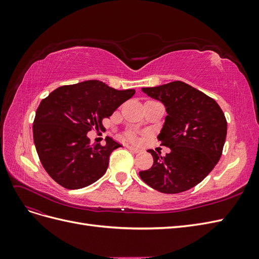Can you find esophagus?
I'll use <instances>...</instances> for the list:
<instances>
[{
  "label": "esophagus",
  "instance_id": "obj_1",
  "mask_svg": "<svg viewBox=\"0 0 259 259\" xmlns=\"http://www.w3.org/2000/svg\"><path fill=\"white\" fill-rule=\"evenodd\" d=\"M127 149H128L130 151H132L133 153H138V152L142 151V150H140V149H138L136 147H132V146H127Z\"/></svg>",
  "mask_w": 259,
  "mask_h": 259
}]
</instances>
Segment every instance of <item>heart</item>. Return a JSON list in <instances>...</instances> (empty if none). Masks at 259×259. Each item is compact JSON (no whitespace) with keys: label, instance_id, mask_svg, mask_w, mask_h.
Returning a JSON list of instances; mask_svg holds the SVG:
<instances>
[{"label":"heart","instance_id":"1","mask_svg":"<svg viewBox=\"0 0 259 259\" xmlns=\"http://www.w3.org/2000/svg\"><path fill=\"white\" fill-rule=\"evenodd\" d=\"M127 138H128L130 140H133V142H134V140L136 139V138H135V136L133 135V134H128V135H127Z\"/></svg>","mask_w":259,"mask_h":259}]
</instances>
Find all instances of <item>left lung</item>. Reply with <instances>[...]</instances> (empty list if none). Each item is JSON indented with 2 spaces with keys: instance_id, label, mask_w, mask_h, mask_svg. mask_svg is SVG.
Here are the masks:
<instances>
[{
  "instance_id": "1",
  "label": "left lung",
  "mask_w": 259,
  "mask_h": 259,
  "mask_svg": "<svg viewBox=\"0 0 259 259\" xmlns=\"http://www.w3.org/2000/svg\"><path fill=\"white\" fill-rule=\"evenodd\" d=\"M165 106L158 139L170 152L153 156V165L139 176L153 189L179 193L200 184L215 167L223 153L227 121L222 108L204 93L182 81L142 89Z\"/></svg>"
}]
</instances>
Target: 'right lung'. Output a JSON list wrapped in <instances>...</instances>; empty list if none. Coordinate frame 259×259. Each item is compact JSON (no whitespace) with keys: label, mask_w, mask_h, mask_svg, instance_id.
Instances as JSON below:
<instances>
[{"label":"right lung","mask_w":259,"mask_h":259,"mask_svg":"<svg viewBox=\"0 0 259 259\" xmlns=\"http://www.w3.org/2000/svg\"><path fill=\"white\" fill-rule=\"evenodd\" d=\"M135 90L117 91L90 80L53 91L37 107L33 140L48 174L66 189L95 183L108 168L109 156L121 147L112 138L91 145L88 133L103 127V119L133 97Z\"/></svg>","instance_id":"1"}]
</instances>
